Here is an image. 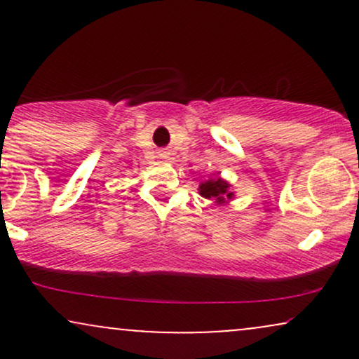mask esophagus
Listing matches in <instances>:
<instances>
[{
    "mask_svg": "<svg viewBox=\"0 0 359 359\" xmlns=\"http://www.w3.org/2000/svg\"><path fill=\"white\" fill-rule=\"evenodd\" d=\"M158 155H160V158H168V151H165V150H160Z\"/></svg>",
    "mask_w": 359,
    "mask_h": 359,
    "instance_id": "esophagus-1",
    "label": "esophagus"
}]
</instances>
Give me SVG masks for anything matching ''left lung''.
Segmentation results:
<instances>
[{
  "label": "left lung",
  "mask_w": 359,
  "mask_h": 359,
  "mask_svg": "<svg viewBox=\"0 0 359 359\" xmlns=\"http://www.w3.org/2000/svg\"><path fill=\"white\" fill-rule=\"evenodd\" d=\"M199 194L205 199L214 201L216 204H228L234 197V192L231 191V184L221 177V172L217 175L211 177V179L204 180L199 184Z\"/></svg>",
  "instance_id": "obj_1"
}]
</instances>
